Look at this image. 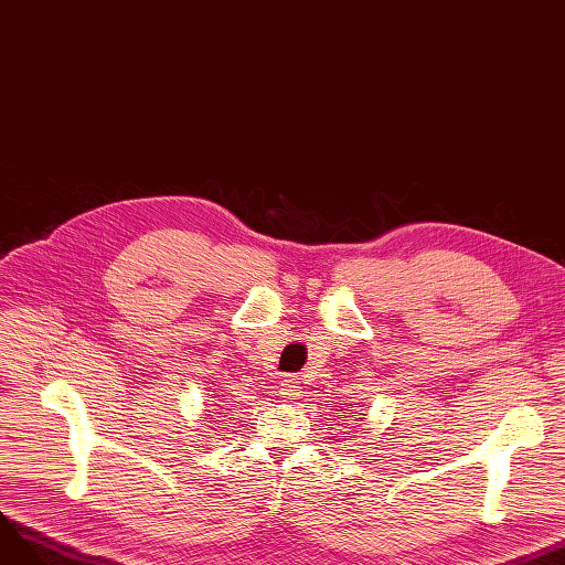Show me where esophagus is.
I'll use <instances>...</instances> for the list:
<instances>
[{"instance_id":"obj_1","label":"esophagus","mask_w":565,"mask_h":565,"mask_svg":"<svg viewBox=\"0 0 565 565\" xmlns=\"http://www.w3.org/2000/svg\"><path fill=\"white\" fill-rule=\"evenodd\" d=\"M278 393H280V397H285V399H294V397H297V395L301 393V382H299L297 374H287V377L280 382Z\"/></svg>"}]
</instances>
